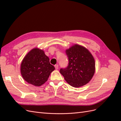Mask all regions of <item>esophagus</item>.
<instances>
[{"mask_svg":"<svg viewBox=\"0 0 121 121\" xmlns=\"http://www.w3.org/2000/svg\"><path fill=\"white\" fill-rule=\"evenodd\" d=\"M54 67H55V68H56V69H58V65H54Z\"/></svg>","mask_w":121,"mask_h":121,"instance_id":"34e87169","label":"esophagus"}]
</instances>
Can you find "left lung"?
<instances>
[{
  "label": "left lung",
  "mask_w": 121,
  "mask_h": 121,
  "mask_svg": "<svg viewBox=\"0 0 121 121\" xmlns=\"http://www.w3.org/2000/svg\"><path fill=\"white\" fill-rule=\"evenodd\" d=\"M69 63L67 68L60 69V74L69 85L78 88L89 83L95 71L93 56L86 47L78 44L65 50Z\"/></svg>",
  "instance_id": "obj_1"
}]
</instances>
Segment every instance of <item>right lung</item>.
Wrapping results in <instances>:
<instances>
[{
	"label": "right lung",
	"mask_w": 121,
	"mask_h": 121,
	"mask_svg": "<svg viewBox=\"0 0 121 121\" xmlns=\"http://www.w3.org/2000/svg\"><path fill=\"white\" fill-rule=\"evenodd\" d=\"M54 69L44 50L38 47L29 51L22 61L20 66L23 78L27 83L37 87L47 81L51 73Z\"/></svg>",
	"instance_id": "right-lung-1"
}]
</instances>
